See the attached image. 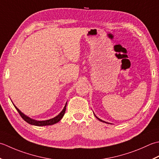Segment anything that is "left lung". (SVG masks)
I'll list each match as a JSON object with an SVG mask.
<instances>
[{
	"label": "left lung",
	"instance_id": "8db88e82",
	"mask_svg": "<svg viewBox=\"0 0 159 159\" xmlns=\"http://www.w3.org/2000/svg\"><path fill=\"white\" fill-rule=\"evenodd\" d=\"M94 115H95V114H94ZM95 116H96V118H98V120H99L100 121H102V122H105V123H106V124H108V123H107V122H106V121H102V119H99V118L98 117V116H96L95 115Z\"/></svg>",
	"mask_w": 159,
	"mask_h": 159
}]
</instances>
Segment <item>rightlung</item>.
Instances as JSON below:
<instances>
[{
	"mask_svg": "<svg viewBox=\"0 0 159 159\" xmlns=\"http://www.w3.org/2000/svg\"><path fill=\"white\" fill-rule=\"evenodd\" d=\"M66 104H67V103H66V105L64 107V109L61 111V112L60 113L59 115H57L56 117L50 119H48V120H45V121H37V120H35V119H31L30 117H29V116H26L25 114H23V113H22L14 104V106L16 108V109L17 110V111L18 112L19 114H20V115L21 116V117L26 122H27L28 124H30L31 125H37V126H44V125H53V124H56V123H57V122H59L61 119V118L63 117L64 113H65Z\"/></svg>",
	"mask_w": 159,
	"mask_h": 159,
	"instance_id": "obj_1",
	"label": "right lung"
}]
</instances>
